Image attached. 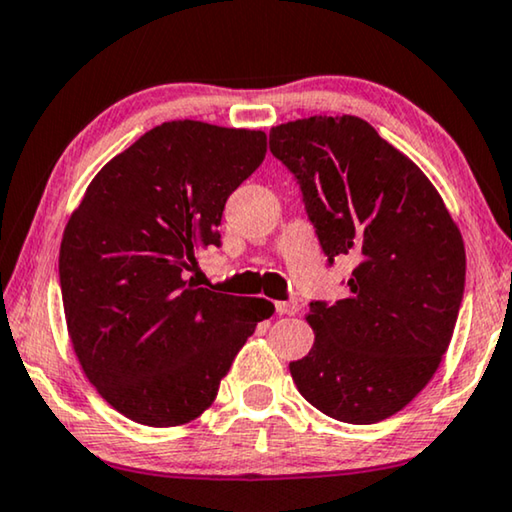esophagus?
I'll return each instance as SVG.
<instances>
[{"instance_id": "34e87169", "label": "esophagus", "mask_w": 512, "mask_h": 512, "mask_svg": "<svg viewBox=\"0 0 512 512\" xmlns=\"http://www.w3.org/2000/svg\"><path fill=\"white\" fill-rule=\"evenodd\" d=\"M276 312H278V315H294L296 303L294 301H278L276 303Z\"/></svg>"}]
</instances>
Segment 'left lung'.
I'll list each match as a JSON object with an SVG mask.
<instances>
[{
  "mask_svg": "<svg viewBox=\"0 0 512 512\" xmlns=\"http://www.w3.org/2000/svg\"><path fill=\"white\" fill-rule=\"evenodd\" d=\"M269 144L299 179L329 262L356 264L345 299L310 303L315 345L289 372L335 421H384L423 391L451 345L467 271L460 227L421 167L361 117L287 121Z\"/></svg>",
  "mask_w": 512,
  "mask_h": 512,
  "instance_id": "1",
  "label": "left lung"
}]
</instances>
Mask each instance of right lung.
Listing matches in <instances>:
<instances>
[{
    "instance_id": "1",
    "label": "right lung",
    "mask_w": 512,
    "mask_h": 512,
    "mask_svg": "<svg viewBox=\"0 0 512 512\" xmlns=\"http://www.w3.org/2000/svg\"><path fill=\"white\" fill-rule=\"evenodd\" d=\"M266 156V133L165 121L114 156L68 218L59 282L73 352L101 398L131 421L177 427L273 303L197 287L195 253L220 246L227 197Z\"/></svg>"
}]
</instances>
